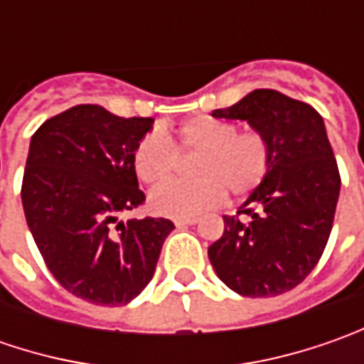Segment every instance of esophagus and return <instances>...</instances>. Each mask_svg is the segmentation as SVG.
Here are the masks:
<instances>
[{"mask_svg":"<svg viewBox=\"0 0 364 364\" xmlns=\"http://www.w3.org/2000/svg\"><path fill=\"white\" fill-rule=\"evenodd\" d=\"M198 223V217H188V218H176L174 225L176 227H188V225H196Z\"/></svg>","mask_w":364,"mask_h":364,"instance_id":"esophagus-1","label":"esophagus"}]
</instances>
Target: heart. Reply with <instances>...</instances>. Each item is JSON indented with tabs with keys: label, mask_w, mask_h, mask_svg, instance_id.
Wrapping results in <instances>:
<instances>
[{
	"label": "heart",
	"mask_w": 364,
	"mask_h": 364,
	"mask_svg": "<svg viewBox=\"0 0 364 364\" xmlns=\"http://www.w3.org/2000/svg\"><path fill=\"white\" fill-rule=\"evenodd\" d=\"M164 133L149 132L133 149L137 178L156 190L149 206L161 217H194L225 200V191L241 200L263 184L272 168V147L257 129H241L231 121L194 117L174 133L172 146ZM181 157L198 155L192 183L164 187L177 171Z\"/></svg>",
	"instance_id": "b5f03b06"
}]
</instances>
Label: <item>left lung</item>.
Wrapping results in <instances>:
<instances>
[{
    "label": "left lung",
    "instance_id": "obj_1",
    "mask_svg": "<svg viewBox=\"0 0 364 364\" xmlns=\"http://www.w3.org/2000/svg\"><path fill=\"white\" fill-rule=\"evenodd\" d=\"M213 117L243 119L272 147V168L225 232L208 247L215 272L232 291L269 298L301 284L328 243L341 174L314 107L257 89Z\"/></svg>",
    "mask_w": 364,
    "mask_h": 364
}]
</instances>
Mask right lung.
I'll use <instances>...</instances> for the list:
<instances>
[{
    "label": "right lung",
    "instance_id": "1",
    "mask_svg": "<svg viewBox=\"0 0 364 364\" xmlns=\"http://www.w3.org/2000/svg\"><path fill=\"white\" fill-rule=\"evenodd\" d=\"M151 117H117L77 105L32 135L21 204L36 247L54 279L80 300L123 306L151 282L168 218L119 215L144 204L133 149Z\"/></svg>",
    "mask_w": 364,
    "mask_h": 364
}]
</instances>
